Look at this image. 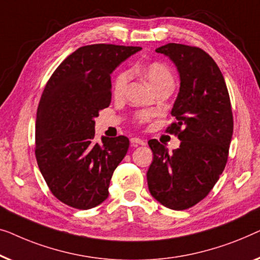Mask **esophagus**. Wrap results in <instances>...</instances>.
Instances as JSON below:
<instances>
[{
  "label": "esophagus",
  "instance_id": "esophagus-1",
  "mask_svg": "<svg viewBox=\"0 0 260 260\" xmlns=\"http://www.w3.org/2000/svg\"><path fill=\"white\" fill-rule=\"evenodd\" d=\"M131 144L133 146H135V145L144 146V145H146V141L142 140V139H139V138H132L131 139Z\"/></svg>",
  "mask_w": 260,
  "mask_h": 260
}]
</instances>
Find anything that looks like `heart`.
Segmentation results:
<instances>
[{
  "label": "heart",
  "instance_id": "heart-1",
  "mask_svg": "<svg viewBox=\"0 0 260 260\" xmlns=\"http://www.w3.org/2000/svg\"><path fill=\"white\" fill-rule=\"evenodd\" d=\"M141 73L145 75V78L147 79L149 85H151L154 89L162 85H166V83L174 82L173 74H172L170 68H168L166 64L161 63V62L154 61L142 66ZM129 79L131 73L129 71H127V69H122V71L116 73L112 83L113 95H114L115 98L122 96L126 90L127 85H128Z\"/></svg>",
  "mask_w": 260,
  "mask_h": 260
}]
</instances>
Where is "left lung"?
Masks as SVG:
<instances>
[{
    "label": "left lung",
    "mask_w": 260,
    "mask_h": 260,
    "mask_svg": "<svg viewBox=\"0 0 260 260\" xmlns=\"http://www.w3.org/2000/svg\"><path fill=\"white\" fill-rule=\"evenodd\" d=\"M177 66L180 90L166 128L180 147L148 141L153 161L147 172L151 194L172 210L194 206L213 188L224 171L233 133L231 101L220 69L206 52L194 46L167 43L155 49Z\"/></svg>",
    "instance_id": "left-lung-1"
}]
</instances>
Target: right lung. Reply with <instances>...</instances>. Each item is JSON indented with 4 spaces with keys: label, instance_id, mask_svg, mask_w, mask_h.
<instances>
[{
    "label": "right lung",
    "instance_id": "right-lung-1",
    "mask_svg": "<svg viewBox=\"0 0 260 260\" xmlns=\"http://www.w3.org/2000/svg\"><path fill=\"white\" fill-rule=\"evenodd\" d=\"M140 49L106 43L80 47L43 89L36 116V161L53 196L68 206L88 210L107 199L113 172L129 140L119 135L98 144L94 119L111 104V73Z\"/></svg>",
    "mask_w": 260,
    "mask_h": 260
}]
</instances>
